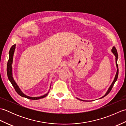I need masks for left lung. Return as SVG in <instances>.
<instances>
[{"label":"left lung","mask_w":126,"mask_h":126,"mask_svg":"<svg viewBox=\"0 0 126 126\" xmlns=\"http://www.w3.org/2000/svg\"><path fill=\"white\" fill-rule=\"evenodd\" d=\"M111 51L112 53H113L114 55L115 56V62H116V68H117V71H116V75H115V78H114V81H113V82H112V83H111V84L110 85V86L109 87V88H108V90L107 91V92H106V93L105 94H104V95L102 96V97H100V98H103V97H105V96H106V95H107L108 94H109V93H110V92L111 89H112V88H113V85H114V83H115V82L117 81V77H118L119 69H118V65H117V59H118V55H117V50H116V48L115 47H113V48H112ZM77 98L79 99V100L82 101H89L83 100H81V99H79V98Z\"/></svg>","instance_id":"obj_1"}]
</instances>
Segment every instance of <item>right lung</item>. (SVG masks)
<instances>
[{
	"mask_svg": "<svg viewBox=\"0 0 126 126\" xmlns=\"http://www.w3.org/2000/svg\"><path fill=\"white\" fill-rule=\"evenodd\" d=\"M16 44H14L11 47L9 51V61L7 64V77L9 79V81L11 83L13 87H14L15 90L16 91L19 95L23 97H25L26 98L30 99V100H39L42 98H44L47 95L48 93H49V91L45 95H42L41 96H38V97H31V96H29L28 95H26L25 94H24L21 89H20L19 87L18 86L17 83L15 81L13 77V74H12V64H13V56H14V53L16 49ZM51 87V85H50Z\"/></svg>",
	"mask_w": 126,
	"mask_h": 126,
	"instance_id": "1",
	"label": "right lung"
}]
</instances>
